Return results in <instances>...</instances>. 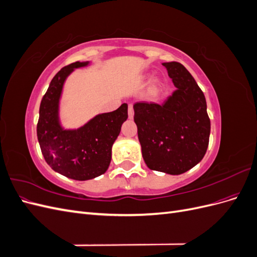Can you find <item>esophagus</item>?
Masks as SVG:
<instances>
[{
  "label": "esophagus",
  "instance_id": "34e87169",
  "mask_svg": "<svg viewBox=\"0 0 257 257\" xmlns=\"http://www.w3.org/2000/svg\"><path fill=\"white\" fill-rule=\"evenodd\" d=\"M134 116V107L132 104H128V118L133 119Z\"/></svg>",
  "mask_w": 257,
  "mask_h": 257
}]
</instances>
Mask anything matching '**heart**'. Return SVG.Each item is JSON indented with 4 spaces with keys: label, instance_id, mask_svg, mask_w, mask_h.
Masks as SVG:
<instances>
[{
    "label": "heart",
    "instance_id": "obj_1",
    "mask_svg": "<svg viewBox=\"0 0 257 257\" xmlns=\"http://www.w3.org/2000/svg\"><path fill=\"white\" fill-rule=\"evenodd\" d=\"M155 90H157V88H155V87H153V91H155Z\"/></svg>",
    "mask_w": 257,
    "mask_h": 257
}]
</instances>
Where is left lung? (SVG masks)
Segmentation results:
<instances>
[{"label":"left lung","instance_id":"obj_1","mask_svg":"<svg viewBox=\"0 0 257 257\" xmlns=\"http://www.w3.org/2000/svg\"><path fill=\"white\" fill-rule=\"evenodd\" d=\"M177 90L164 103L134 105L143 158L147 166L180 175L203 160L209 145L207 103L193 76L179 62L163 63Z\"/></svg>","mask_w":257,"mask_h":257}]
</instances>
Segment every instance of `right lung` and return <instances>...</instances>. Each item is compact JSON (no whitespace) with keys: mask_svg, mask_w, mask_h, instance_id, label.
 Segmentation results:
<instances>
[{"mask_svg":"<svg viewBox=\"0 0 257 257\" xmlns=\"http://www.w3.org/2000/svg\"><path fill=\"white\" fill-rule=\"evenodd\" d=\"M89 62H75L61 68L42 98L37 138L47 164L74 180H89L103 175L109 167L111 148L127 119V104L118 109L97 114L77 130H63L59 121V100L66 77L74 68Z\"/></svg>","mask_w":257,"mask_h":257,"instance_id":"obj_1","label":"right lung"}]
</instances>
